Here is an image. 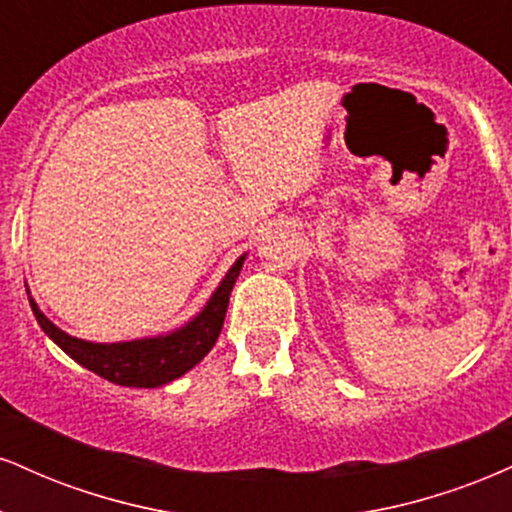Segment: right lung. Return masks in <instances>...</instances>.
I'll use <instances>...</instances> for the list:
<instances>
[{
    "mask_svg": "<svg viewBox=\"0 0 512 512\" xmlns=\"http://www.w3.org/2000/svg\"><path fill=\"white\" fill-rule=\"evenodd\" d=\"M245 257L233 264L231 272L221 281V286L214 291L205 310L197 315L193 322L174 331L169 336L143 338V341L128 343H90L73 338L54 326L38 310V305L30 300L35 317L42 331L52 338L57 346L71 355L78 365L88 367L90 372L100 374L102 379L112 381L119 386H133V389H155V386L169 384L181 374H186L190 367L212 350L214 343L224 326L226 307H229V295L233 283H236L240 267Z\"/></svg>",
    "mask_w": 512,
    "mask_h": 512,
    "instance_id": "1",
    "label": "right lung"
}]
</instances>
